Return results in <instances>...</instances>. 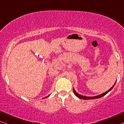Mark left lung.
I'll return each instance as SVG.
<instances>
[{"instance_id": "left-lung-1", "label": "left lung", "mask_w": 124, "mask_h": 124, "mask_svg": "<svg viewBox=\"0 0 124 124\" xmlns=\"http://www.w3.org/2000/svg\"><path fill=\"white\" fill-rule=\"evenodd\" d=\"M116 81L115 82V83L114 84V85L113 86H112L111 88L109 89L108 91H107V92H105L103 93L100 94V95H97V96H93V97H88V96H83V95H81V94H78V93H77L76 91H75V89H73V91L74 92V93H75V95H76L77 97H78V98H80V99H84V100H90V99H99V98H100V97H102V96H105V94H107L109 92H110L111 90L113 89V88L114 87V86L116 84Z\"/></svg>"}]
</instances>
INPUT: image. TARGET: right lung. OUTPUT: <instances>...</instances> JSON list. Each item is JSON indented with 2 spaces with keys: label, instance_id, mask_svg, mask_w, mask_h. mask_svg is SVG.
I'll return each instance as SVG.
<instances>
[{
  "label": "right lung",
  "instance_id": "obj_1",
  "mask_svg": "<svg viewBox=\"0 0 124 124\" xmlns=\"http://www.w3.org/2000/svg\"><path fill=\"white\" fill-rule=\"evenodd\" d=\"M49 96H46V97L43 98V99H46V97H49Z\"/></svg>",
  "mask_w": 124,
  "mask_h": 124
}]
</instances>
